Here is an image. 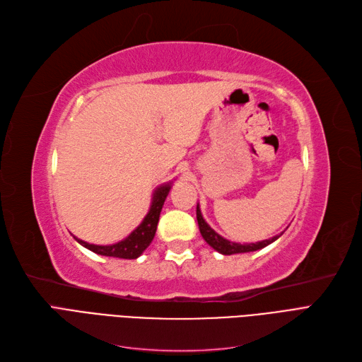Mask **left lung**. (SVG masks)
<instances>
[{
	"mask_svg": "<svg viewBox=\"0 0 362 362\" xmlns=\"http://www.w3.org/2000/svg\"><path fill=\"white\" fill-rule=\"evenodd\" d=\"M196 217H197V224H199V230H201L202 238L217 250L221 255H236V253H248V252H256L260 250V248H264L267 245H269L271 243H274L276 240H279L280 235L272 236L269 240L265 241H259V243H252V244H240V243H232L226 238H223L220 236L213 228L209 226V224L204 220L202 213H201V208H199V204L196 206Z\"/></svg>",
	"mask_w": 362,
	"mask_h": 362,
	"instance_id": "8db88e82",
	"label": "left lung"
}]
</instances>
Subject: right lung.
Here are the masks:
<instances>
[{
    "instance_id": "obj_1",
    "label": "right lung",
    "mask_w": 362,
    "mask_h": 362,
    "mask_svg": "<svg viewBox=\"0 0 362 362\" xmlns=\"http://www.w3.org/2000/svg\"><path fill=\"white\" fill-rule=\"evenodd\" d=\"M169 190H170L169 182L158 187V189L153 194V202H151V206H149L148 214L145 216V218L142 220L139 226L136 228L127 236V238H124L122 241L115 243L112 245H95V244L85 243V241L76 238V236H74V240H76L85 248H88V250H91L97 255H102V256L119 257V259L139 257L145 252V248L154 240L158 217H160L161 208H163L166 197L169 194Z\"/></svg>"
}]
</instances>
